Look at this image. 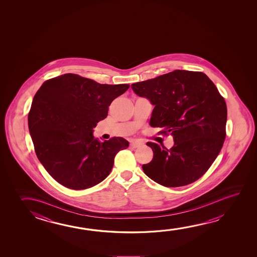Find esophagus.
<instances>
[{
    "label": "esophagus",
    "instance_id": "esophagus-1",
    "mask_svg": "<svg viewBox=\"0 0 257 257\" xmlns=\"http://www.w3.org/2000/svg\"><path fill=\"white\" fill-rule=\"evenodd\" d=\"M131 147L133 148V149H136V148H139L141 146V143L139 142H137V141H134V142H132L131 143Z\"/></svg>",
    "mask_w": 257,
    "mask_h": 257
}]
</instances>
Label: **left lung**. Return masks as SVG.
<instances>
[{
  "label": "left lung",
  "instance_id": "left-lung-1",
  "mask_svg": "<svg viewBox=\"0 0 257 257\" xmlns=\"http://www.w3.org/2000/svg\"><path fill=\"white\" fill-rule=\"evenodd\" d=\"M131 87L154 105L150 124L164 128L175 143L170 150L147 143L153 159L143 165L144 173L166 187L198 180L226 138L227 105L214 83L202 72L176 70Z\"/></svg>",
  "mask_w": 257,
  "mask_h": 257
}]
</instances>
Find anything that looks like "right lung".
Returning a JSON list of instances; mask_svg holds the SVG:
<instances>
[{"label": "right lung", "instance_id": "add662e5", "mask_svg": "<svg viewBox=\"0 0 257 257\" xmlns=\"http://www.w3.org/2000/svg\"><path fill=\"white\" fill-rule=\"evenodd\" d=\"M129 87L99 84L67 73L45 81L38 89L28 116L30 136L38 160L59 184L86 189L109 175L114 157L129 143L122 137L100 143L93 128Z\"/></svg>", "mask_w": 257, "mask_h": 257}]
</instances>
